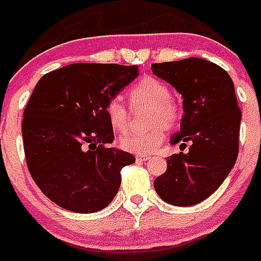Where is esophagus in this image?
<instances>
[{"label":"esophagus","mask_w":261,"mask_h":261,"mask_svg":"<svg viewBox=\"0 0 261 261\" xmlns=\"http://www.w3.org/2000/svg\"><path fill=\"white\" fill-rule=\"evenodd\" d=\"M149 159V156L148 155H143V153H137L136 155V160L137 162H145V160Z\"/></svg>","instance_id":"esophagus-1"}]
</instances>
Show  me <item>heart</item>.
<instances>
[{
  "mask_svg": "<svg viewBox=\"0 0 261 261\" xmlns=\"http://www.w3.org/2000/svg\"><path fill=\"white\" fill-rule=\"evenodd\" d=\"M129 98L135 105L149 106L148 122L153 125L144 132H128L121 137V147L136 153H151L164 141L166 128L172 129L179 124L182 112L171 99V89L167 83L156 78H144L133 85L129 90ZM105 113L110 126L122 132L128 126L129 113L120 98L108 101Z\"/></svg>",
  "mask_w": 261,
  "mask_h": 261,
  "instance_id": "b5f03b06",
  "label": "heart"
}]
</instances>
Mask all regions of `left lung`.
Segmentation results:
<instances>
[{"label": "left lung", "instance_id": "1", "mask_svg": "<svg viewBox=\"0 0 261 261\" xmlns=\"http://www.w3.org/2000/svg\"><path fill=\"white\" fill-rule=\"evenodd\" d=\"M151 70L183 98L180 132L171 144H191L187 153L167 159V171L153 186L167 203L197 205L221 186L239 155L241 110L233 81L224 68L201 58L153 63Z\"/></svg>", "mask_w": 261, "mask_h": 261}]
</instances>
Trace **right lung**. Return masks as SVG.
<instances>
[{"label":"right lung","mask_w":261,"mask_h":261,"mask_svg":"<svg viewBox=\"0 0 261 261\" xmlns=\"http://www.w3.org/2000/svg\"><path fill=\"white\" fill-rule=\"evenodd\" d=\"M139 75L137 66L75 63L41 76L24 110L27 166L37 187L74 213H95L113 201L121 168L135 156L114 140L105 108Z\"/></svg>","instance_id":"right-lung-1"}]
</instances>
